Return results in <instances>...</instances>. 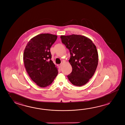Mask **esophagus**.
Masks as SVG:
<instances>
[{
	"mask_svg": "<svg viewBox=\"0 0 125 125\" xmlns=\"http://www.w3.org/2000/svg\"><path fill=\"white\" fill-rule=\"evenodd\" d=\"M59 66L60 68H61L62 66V64H59Z\"/></svg>",
	"mask_w": 125,
	"mask_h": 125,
	"instance_id": "obj_1",
	"label": "esophagus"
}]
</instances>
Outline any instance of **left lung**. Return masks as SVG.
Here are the masks:
<instances>
[{
    "label": "left lung",
    "mask_w": 125,
    "mask_h": 125,
    "mask_svg": "<svg viewBox=\"0 0 125 125\" xmlns=\"http://www.w3.org/2000/svg\"><path fill=\"white\" fill-rule=\"evenodd\" d=\"M61 42L69 50L72 71L67 76L73 85L82 86L93 76L98 63L96 46L86 37L72 34L61 35Z\"/></svg>",
    "instance_id": "left-lung-1"
}]
</instances>
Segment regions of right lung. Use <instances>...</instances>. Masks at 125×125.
I'll return each instance as SVG.
<instances>
[{
    "label": "right lung",
    "instance_id": "1",
    "mask_svg": "<svg viewBox=\"0 0 125 125\" xmlns=\"http://www.w3.org/2000/svg\"><path fill=\"white\" fill-rule=\"evenodd\" d=\"M57 38L49 33L39 34L31 39L24 50L25 69L31 79L41 87L51 85L58 73L50 51Z\"/></svg>",
    "mask_w": 125,
    "mask_h": 125
}]
</instances>
